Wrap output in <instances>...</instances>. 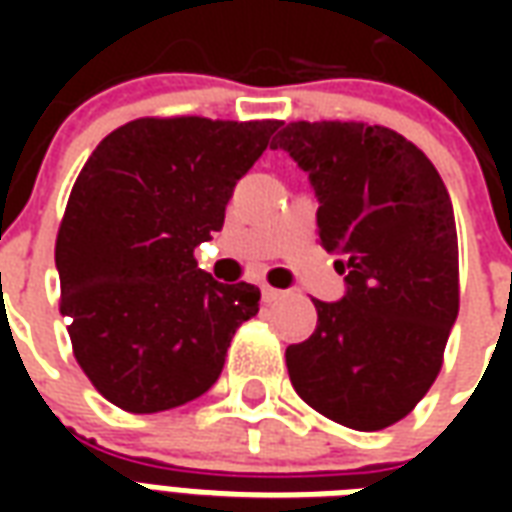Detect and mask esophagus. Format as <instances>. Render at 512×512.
I'll use <instances>...</instances> for the list:
<instances>
[{
  "label": "esophagus",
  "mask_w": 512,
  "mask_h": 512,
  "mask_svg": "<svg viewBox=\"0 0 512 512\" xmlns=\"http://www.w3.org/2000/svg\"><path fill=\"white\" fill-rule=\"evenodd\" d=\"M263 301H266V304H274V301H279L282 299V296H285V293H282V290H277V288H268V285H263Z\"/></svg>",
  "instance_id": "obj_1"
}]
</instances>
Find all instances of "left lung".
Instances as JSON below:
<instances>
[{"instance_id":"obj_1","label":"left lung","mask_w":512,"mask_h":512,"mask_svg":"<svg viewBox=\"0 0 512 512\" xmlns=\"http://www.w3.org/2000/svg\"><path fill=\"white\" fill-rule=\"evenodd\" d=\"M271 147L310 175L321 246L343 255L345 274L343 299H312L315 332L285 351L293 389L345 428H389L436 381L458 318L447 186L417 145L384 126L299 120Z\"/></svg>"}]
</instances>
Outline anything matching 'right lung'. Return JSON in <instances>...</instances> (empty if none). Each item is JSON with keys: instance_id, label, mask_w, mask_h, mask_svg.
<instances>
[{"instance_id": "1", "label": "right lung", "mask_w": 512, "mask_h": 512, "mask_svg": "<svg viewBox=\"0 0 512 512\" xmlns=\"http://www.w3.org/2000/svg\"><path fill=\"white\" fill-rule=\"evenodd\" d=\"M279 126L142 117L87 158L54 249L60 312L84 376L117 408H178L222 376L260 290L216 282L194 249L222 230L235 183Z\"/></svg>"}]
</instances>
